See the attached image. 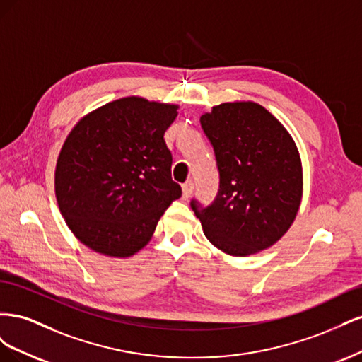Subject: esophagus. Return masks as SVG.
<instances>
[{"label": "esophagus", "instance_id": "34e87169", "mask_svg": "<svg viewBox=\"0 0 362 362\" xmlns=\"http://www.w3.org/2000/svg\"><path fill=\"white\" fill-rule=\"evenodd\" d=\"M193 187H194V184H193V181H192V180L185 181V182L182 184V196H184L185 199L190 198V194L193 193Z\"/></svg>", "mask_w": 362, "mask_h": 362}]
</instances>
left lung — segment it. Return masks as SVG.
Masks as SVG:
<instances>
[{"instance_id":"obj_1","label":"left lung","mask_w":362,"mask_h":362,"mask_svg":"<svg viewBox=\"0 0 362 362\" xmlns=\"http://www.w3.org/2000/svg\"><path fill=\"white\" fill-rule=\"evenodd\" d=\"M201 127L213 145L221 178L211 205L190 204L205 237L233 257L275 245L302 201V161L293 137L252 101L218 104L201 116Z\"/></svg>"}]
</instances>
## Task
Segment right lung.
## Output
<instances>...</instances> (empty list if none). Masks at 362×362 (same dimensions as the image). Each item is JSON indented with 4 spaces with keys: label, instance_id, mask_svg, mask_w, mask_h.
<instances>
[{
    "label": "right lung",
    "instance_id": "obj_1",
    "mask_svg": "<svg viewBox=\"0 0 362 362\" xmlns=\"http://www.w3.org/2000/svg\"><path fill=\"white\" fill-rule=\"evenodd\" d=\"M177 104L127 96L78 120L62 146L56 198L83 245L105 257L144 249L160 217L181 196L164 133Z\"/></svg>",
    "mask_w": 362,
    "mask_h": 362
}]
</instances>
